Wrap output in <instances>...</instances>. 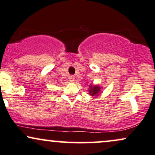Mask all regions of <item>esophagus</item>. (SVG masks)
<instances>
[{
  "mask_svg": "<svg viewBox=\"0 0 155 155\" xmlns=\"http://www.w3.org/2000/svg\"><path fill=\"white\" fill-rule=\"evenodd\" d=\"M68 79H69V81H71V82H74V81H75V78H74V76H69Z\"/></svg>",
  "mask_w": 155,
  "mask_h": 155,
  "instance_id": "obj_1",
  "label": "esophagus"
}]
</instances>
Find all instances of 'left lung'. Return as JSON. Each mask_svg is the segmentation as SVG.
<instances>
[{
  "instance_id": "left-lung-1",
  "label": "left lung",
  "mask_w": 155,
  "mask_h": 155,
  "mask_svg": "<svg viewBox=\"0 0 155 155\" xmlns=\"http://www.w3.org/2000/svg\"><path fill=\"white\" fill-rule=\"evenodd\" d=\"M101 87L98 86V85L96 84H90L89 86V90H88V92L92 97H97V96L100 95V92L101 91Z\"/></svg>"
}]
</instances>
